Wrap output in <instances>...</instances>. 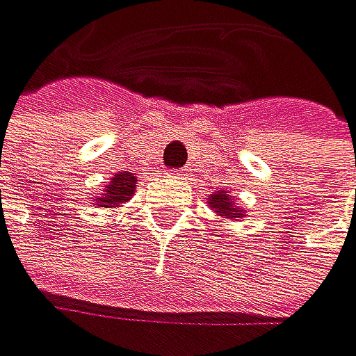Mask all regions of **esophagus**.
I'll list each match as a JSON object with an SVG mask.
<instances>
[{"label":"esophagus","instance_id":"1","mask_svg":"<svg viewBox=\"0 0 356 356\" xmlns=\"http://www.w3.org/2000/svg\"><path fill=\"white\" fill-rule=\"evenodd\" d=\"M170 177H175V179H186L188 175H186V172H181V170H172V172H170Z\"/></svg>","mask_w":356,"mask_h":356}]
</instances>
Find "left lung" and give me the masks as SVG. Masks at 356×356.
<instances>
[{
  "label": "left lung",
  "mask_w": 356,
  "mask_h": 356,
  "mask_svg": "<svg viewBox=\"0 0 356 356\" xmlns=\"http://www.w3.org/2000/svg\"><path fill=\"white\" fill-rule=\"evenodd\" d=\"M210 208L221 216V218H241V216H245L243 214V208H238V205H234V199L227 195V190H218V193H214V195H210Z\"/></svg>",
  "instance_id": "8db88e82"
}]
</instances>
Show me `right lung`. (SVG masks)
<instances>
[{
  "label": "right lung",
  "mask_w": 356,
  "mask_h": 356,
  "mask_svg": "<svg viewBox=\"0 0 356 356\" xmlns=\"http://www.w3.org/2000/svg\"><path fill=\"white\" fill-rule=\"evenodd\" d=\"M135 184H138V179L131 172H118L113 175L109 186L102 190V197H98L94 203L98 208H118L120 203L129 201L135 195Z\"/></svg>",
  "instance_id": "add662e5"
}]
</instances>
